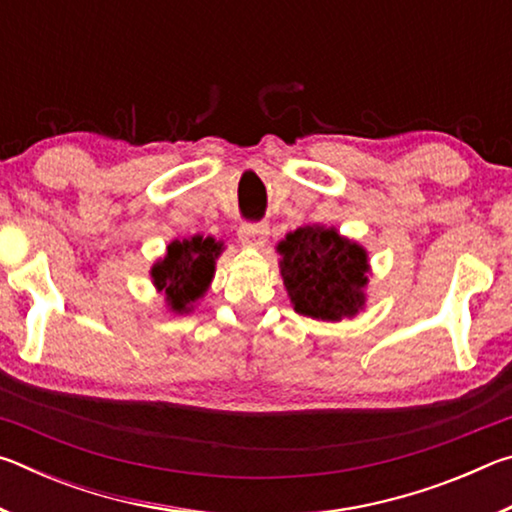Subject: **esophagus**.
Wrapping results in <instances>:
<instances>
[{"mask_svg": "<svg viewBox=\"0 0 512 512\" xmlns=\"http://www.w3.org/2000/svg\"><path fill=\"white\" fill-rule=\"evenodd\" d=\"M268 237V223H241L239 239L246 246H264Z\"/></svg>", "mask_w": 512, "mask_h": 512, "instance_id": "esophagus-1", "label": "esophagus"}]
</instances>
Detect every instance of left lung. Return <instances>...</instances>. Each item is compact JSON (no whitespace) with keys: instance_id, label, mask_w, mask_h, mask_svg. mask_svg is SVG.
I'll use <instances>...</instances> for the list:
<instances>
[{"instance_id":"obj_1","label":"left lung","mask_w":512,"mask_h":512,"mask_svg":"<svg viewBox=\"0 0 512 512\" xmlns=\"http://www.w3.org/2000/svg\"><path fill=\"white\" fill-rule=\"evenodd\" d=\"M280 271L293 309L318 320H341L359 314L366 302L368 255L334 228L305 225L289 232L277 246Z\"/></svg>"}]
</instances>
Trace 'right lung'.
<instances>
[{
	"label": "right lung",
	"instance_id": "obj_1",
	"mask_svg": "<svg viewBox=\"0 0 512 512\" xmlns=\"http://www.w3.org/2000/svg\"><path fill=\"white\" fill-rule=\"evenodd\" d=\"M221 255V244L212 237L171 241L167 255L151 268L153 284L164 291L167 305L176 314H189L194 302L210 287L214 259Z\"/></svg>",
	"mask_w": 512,
	"mask_h": 512
}]
</instances>
